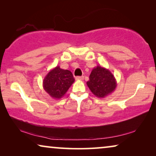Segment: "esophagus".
I'll return each mask as SVG.
<instances>
[{"instance_id":"34e87169","label":"esophagus","mask_w":156,"mask_h":156,"mask_svg":"<svg viewBox=\"0 0 156 156\" xmlns=\"http://www.w3.org/2000/svg\"><path fill=\"white\" fill-rule=\"evenodd\" d=\"M76 80H84V76H76Z\"/></svg>"}]
</instances>
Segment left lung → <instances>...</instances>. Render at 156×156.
<instances>
[{"label":"left lung","mask_w":156,"mask_h":156,"mask_svg":"<svg viewBox=\"0 0 156 156\" xmlns=\"http://www.w3.org/2000/svg\"><path fill=\"white\" fill-rule=\"evenodd\" d=\"M87 84L93 94L98 98L107 97L114 91L117 86L114 74L101 66L94 68Z\"/></svg>","instance_id":"left-lung-1"}]
</instances>
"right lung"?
<instances>
[{"label":"right lung","mask_w":156,"mask_h":156,"mask_svg":"<svg viewBox=\"0 0 156 156\" xmlns=\"http://www.w3.org/2000/svg\"><path fill=\"white\" fill-rule=\"evenodd\" d=\"M74 82L73 74L69 70L63 69L57 66L44 76L42 86L51 97L59 99L67 93Z\"/></svg>","instance_id":"right-lung-1"}]
</instances>
